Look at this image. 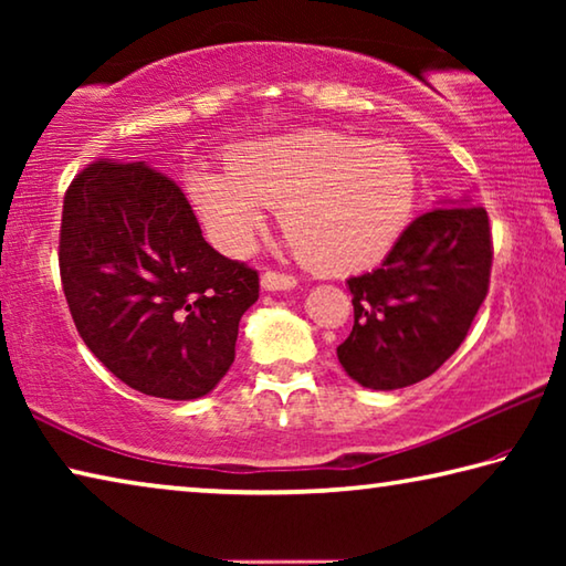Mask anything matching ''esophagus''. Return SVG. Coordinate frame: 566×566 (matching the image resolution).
Here are the masks:
<instances>
[{"mask_svg": "<svg viewBox=\"0 0 566 566\" xmlns=\"http://www.w3.org/2000/svg\"><path fill=\"white\" fill-rule=\"evenodd\" d=\"M296 286V280L290 274L280 272H264L262 274V290L264 292H290Z\"/></svg>", "mask_w": 566, "mask_h": 566, "instance_id": "obj_1", "label": "esophagus"}]
</instances>
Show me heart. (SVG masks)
Masks as SVG:
<instances>
[{"mask_svg":"<svg viewBox=\"0 0 566 566\" xmlns=\"http://www.w3.org/2000/svg\"><path fill=\"white\" fill-rule=\"evenodd\" d=\"M185 187L222 252L244 254L280 207L286 242L306 270L327 276L379 264L417 207V171L405 151L332 129L244 142L229 167H189Z\"/></svg>","mask_w":566,"mask_h":566,"instance_id":"1","label":"heart"}]
</instances>
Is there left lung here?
Masks as SVG:
<instances>
[{
    "label": "left lung",
    "mask_w": 566,
    "mask_h": 566,
    "mask_svg": "<svg viewBox=\"0 0 566 566\" xmlns=\"http://www.w3.org/2000/svg\"><path fill=\"white\" fill-rule=\"evenodd\" d=\"M484 207L444 199L417 217L377 270L347 280L354 327L337 347L367 389H401L442 367L464 342L490 290Z\"/></svg>",
    "instance_id": "left-lung-1"
}]
</instances>
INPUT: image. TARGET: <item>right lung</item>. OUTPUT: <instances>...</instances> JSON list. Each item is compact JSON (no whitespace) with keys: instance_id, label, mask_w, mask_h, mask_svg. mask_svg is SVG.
Here are the masks:
<instances>
[{"instance_id":"obj_1","label":"right lung","mask_w":566,"mask_h":566,"mask_svg":"<svg viewBox=\"0 0 566 566\" xmlns=\"http://www.w3.org/2000/svg\"><path fill=\"white\" fill-rule=\"evenodd\" d=\"M60 272L84 344L124 385L199 399L234 361L260 274L209 247L185 191L145 161H97L66 189Z\"/></svg>"}]
</instances>
